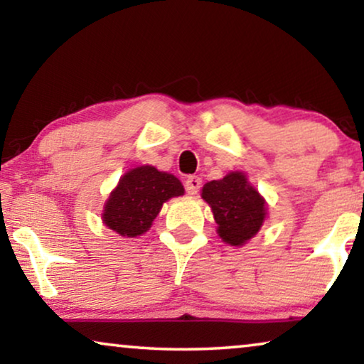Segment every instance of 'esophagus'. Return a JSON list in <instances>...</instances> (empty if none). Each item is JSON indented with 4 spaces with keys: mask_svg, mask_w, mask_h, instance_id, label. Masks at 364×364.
<instances>
[{
    "mask_svg": "<svg viewBox=\"0 0 364 364\" xmlns=\"http://www.w3.org/2000/svg\"><path fill=\"white\" fill-rule=\"evenodd\" d=\"M183 186H186L187 193H191V196H196V193L200 191V187H202V178L197 177V176H188L186 178V183H183Z\"/></svg>",
    "mask_w": 364,
    "mask_h": 364,
    "instance_id": "obj_1",
    "label": "esophagus"
}]
</instances>
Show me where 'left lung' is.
<instances>
[{"instance_id": "1", "label": "left lung", "mask_w": 364, "mask_h": 364, "mask_svg": "<svg viewBox=\"0 0 364 364\" xmlns=\"http://www.w3.org/2000/svg\"><path fill=\"white\" fill-rule=\"evenodd\" d=\"M202 198L212 207L217 232L228 245L240 247L257 235L267 217V203L243 172L207 182Z\"/></svg>"}]
</instances>
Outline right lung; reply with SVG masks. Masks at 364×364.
<instances>
[{"label":"right lung","instance_id":"add662e5","mask_svg":"<svg viewBox=\"0 0 364 364\" xmlns=\"http://www.w3.org/2000/svg\"><path fill=\"white\" fill-rule=\"evenodd\" d=\"M183 196V186L172 173L152 166L131 168L109 196L102 220L122 237L142 235L168 198Z\"/></svg>","mask_w":364,"mask_h":364}]
</instances>
